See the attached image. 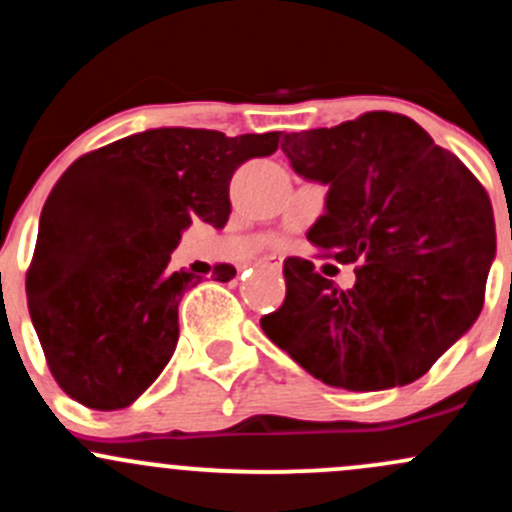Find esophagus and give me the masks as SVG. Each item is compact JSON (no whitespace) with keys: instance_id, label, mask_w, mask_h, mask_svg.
Returning <instances> with one entry per match:
<instances>
[{"instance_id":"obj_1","label":"esophagus","mask_w":512,"mask_h":512,"mask_svg":"<svg viewBox=\"0 0 512 512\" xmlns=\"http://www.w3.org/2000/svg\"><path fill=\"white\" fill-rule=\"evenodd\" d=\"M261 266H266V268H271V271H280V261H263Z\"/></svg>"}]
</instances>
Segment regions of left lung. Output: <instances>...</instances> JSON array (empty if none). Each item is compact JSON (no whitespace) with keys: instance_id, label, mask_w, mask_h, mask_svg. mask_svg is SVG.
<instances>
[{"instance_id":"obj_1","label":"left lung","mask_w":512,"mask_h":512,"mask_svg":"<svg viewBox=\"0 0 512 512\" xmlns=\"http://www.w3.org/2000/svg\"><path fill=\"white\" fill-rule=\"evenodd\" d=\"M283 151L295 173L329 185L307 239L356 263V285L342 290L307 258H285V300L261 317L266 337L327 386L383 390L425 376L486 300L496 256L486 188L393 112L288 134Z\"/></svg>"}]
</instances>
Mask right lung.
Returning a JSON list of instances; mask_svg holds the SVG:
<instances>
[{
    "mask_svg": "<svg viewBox=\"0 0 512 512\" xmlns=\"http://www.w3.org/2000/svg\"><path fill=\"white\" fill-rule=\"evenodd\" d=\"M280 134L151 129L60 175L41 212L26 300L70 398L119 410L156 381L178 342V302L200 280L168 268L180 232L195 219L224 227L234 170L276 153ZM214 273L224 283L236 268L219 263Z\"/></svg>",
    "mask_w": 512,
    "mask_h": 512,
    "instance_id": "1",
    "label": "right lung"
}]
</instances>
